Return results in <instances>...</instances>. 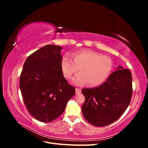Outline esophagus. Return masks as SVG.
I'll return each instance as SVG.
<instances>
[{
	"instance_id": "1",
	"label": "esophagus",
	"mask_w": 148,
	"mask_h": 148,
	"mask_svg": "<svg viewBox=\"0 0 148 148\" xmlns=\"http://www.w3.org/2000/svg\"><path fill=\"white\" fill-rule=\"evenodd\" d=\"M75 90H76V94H79V93H81V92H82V89H81V88H76Z\"/></svg>"
}]
</instances>
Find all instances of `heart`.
I'll list each match as a JSON object with an SVG mask.
<instances>
[{"instance_id": "obj_1", "label": "heart", "mask_w": 148, "mask_h": 148, "mask_svg": "<svg viewBox=\"0 0 148 148\" xmlns=\"http://www.w3.org/2000/svg\"><path fill=\"white\" fill-rule=\"evenodd\" d=\"M61 65L64 77L67 79H70L79 69L80 73L73 78V83L77 85L87 83L91 86L104 83L113 67L110 58L90 50L76 52L72 57L66 53L62 58Z\"/></svg>"}]
</instances>
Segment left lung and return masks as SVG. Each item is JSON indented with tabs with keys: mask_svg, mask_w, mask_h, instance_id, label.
Returning a JSON list of instances; mask_svg holds the SVG:
<instances>
[{
	"mask_svg": "<svg viewBox=\"0 0 148 148\" xmlns=\"http://www.w3.org/2000/svg\"><path fill=\"white\" fill-rule=\"evenodd\" d=\"M97 87L82 89L85 101L82 113L88 122L102 127L114 122L130 103L133 88L130 71L119 66Z\"/></svg>",
	"mask_w": 148,
	"mask_h": 148,
	"instance_id": "1",
	"label": "left lung"
}]
</instances>
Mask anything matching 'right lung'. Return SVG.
I'll return each instance as SVG.
<instances>
[{
	"label": "right lung",
	"instance_id": "obj_1",
	"mask_svg": "<svg viewBox=\"0 0 148 148\" xmlns=\"http://www.w3.org/2000/svg\"><path fill=\"white\" fill-rule=\"evenodd\" d=\"M60 46L49 44L26 59L20 88L29 113L39 121L51 122L63 114L75 88L64 78Z\"/></svg>",
	"mask_w": 148,
	"mask_h": 148
}]
</instances>
